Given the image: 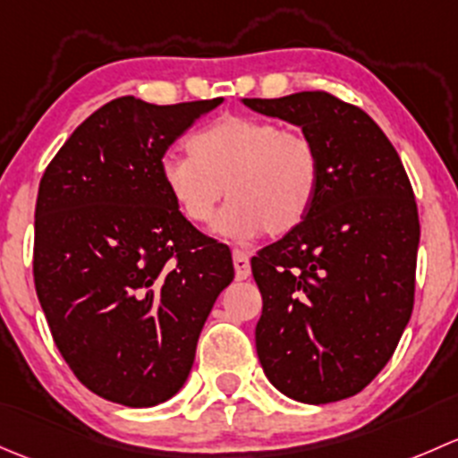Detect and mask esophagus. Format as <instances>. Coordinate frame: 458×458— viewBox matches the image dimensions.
I'll use <instances>...</instances> for the list:
<instances>
[{"label":"esophagus","instance_id":"34e87169","mask_svg":"<svg viewBox=\"0 0 458 458\" xmlns=\"http://www.w3.org/2000/svg\"><path fill=\"white\" fill-rule=\"evenodd\" d=\"M233 268H235V277L238 280H247L251 276V260L244 251L240 249H233Z\"/></svg>","mask_w":458,"mask_h":458}]
</instances>
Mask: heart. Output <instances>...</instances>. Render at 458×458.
<instances>
[{"mask_svg":"<svg viewBox=\"0 0 458 458\" xmlns=\"http://www.w3.org/2000/svg\"><path fill=\"white\" fill-rule=\"evenodd\" d=\"M190 157H165L160 181L174 209L190 225H205L223 194L227 205L211 225L233 240L286 235L306 220L322 181L313 140L277 121L227 114L187 140Z\"/></svg>","mask_w":458,"mask_h":458,"instance_id":"heart-1","label":"heart"}]
</instances>
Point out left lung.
I'll return each mask as SVG.
<instances>
[{"mask_svg":"<svg viewBox=\"0 0 458 458\" xmlns=\"http://www.w3.org/2000/svg\"><path fill=\"white\" fill-rule=\"evenodd\" d=\"M301 127L322 160L298 229L251 258L256 351L286 397L331 403L379 375L412 315L419 214L397 149L364 110L327 92L242 98Z\"/></svg>","mask_w":458,"mask_h":458,"instance_id":"obj_1","label":"left lung"}]
</instances>
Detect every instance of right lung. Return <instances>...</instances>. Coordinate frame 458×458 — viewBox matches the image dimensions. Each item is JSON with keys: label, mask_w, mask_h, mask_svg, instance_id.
I'll return each instance as SVG.
<instances>
[{"label": "right lung", "mask_w": 458, "mask_h": 458, "mask_svg": "<svg viewBox=\"0 0 458 458\" xmlns=\"http://www.w3.org/2000/svg\"><path fill=\"white\" fill-rule=\"evenodd\" d=\"M220 103L114 98L72 131L39 182L37 298L64 360L107 402L172 399L233 280L229 249L182 220L160 181L174 140Z\"/></svg>", "instance_id": "right-lung-1"}]
</instances>
